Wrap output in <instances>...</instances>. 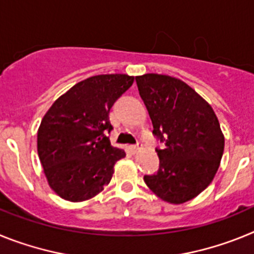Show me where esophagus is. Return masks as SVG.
I'll return each instance as SVG.
<instances>
[{"instance_id":"34e87169","label":"esophagus","mask_w":254,"mask_h":254,"mask_svg":"<svg viewBox=\"0 0 254 254\" xmlns=\"http://www.w3.org/2000/svg\"><path fill=\"white\" fill-rule=\"evenodd\" d=\"M140 147H141V145L140 143H137V145H131V146H129V149H131L132 152H137L138 150H140Z\"/></svg>"}]
</instances>
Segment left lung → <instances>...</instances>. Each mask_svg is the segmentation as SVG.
Wrapping results in <instances>:
<instances>
[{
	"label": "left lung",
	"mask_w": 254,
	"mask_h": 254,
	"mask_svg": "<svg viewBox=\"0 0 254 254\" xmlns=\"http://www.w3.org/2000/svg\"><path fill=\"white\" fill-rule=\"evenodd\" d=\"M154 126L165 142L158 149L160 167L143 181L159 198L181 205L210 185L223 158L225 138L214 109L179 78L159 73L136 77Z\"/></svg>",
	"instance_id": "left-lung-1"
}]
</instances>
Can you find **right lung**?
<instances>
[{"mask_svg": "<svg viewBox=\"0 0 254 254\" xmlns=\"http://www.w3.org/2000/svg\"><path fill=\"white\" fill-rule=\"evenodd\" d=\"M133 76L98 75L73 85L49 108L38 129V155L48 185L61 198L86 201L109 185L125 150L105 136L109 112Z\"/></svg>", "mask_w": 254, "mask_h": 254, "instance_id": "obj_1", "label": "right lung"}]
</instances>
